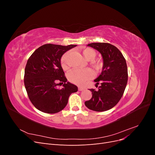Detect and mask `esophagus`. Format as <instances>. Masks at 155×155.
<instances>
[{
  "label": "esophagus",
  "instance_id": "obj_1",
  "mask_svg": "<svg viewBox=\"0 0 155 155\" xmlns=\"http://www.w3.org/2000/svg\"><path fill=\"white\" fill-rule=\"evenodd\" d=\"M78 90H79V91H82L84 90V88L81 87H78Z\"/></svg>",
  "mask_w": 155,
  "mask_h": 155
}]
</instances>
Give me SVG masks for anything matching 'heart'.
Returning a JSON list of instances; mask_svg holds the SVG:
<instances>
[{"mask_svg": "<svg viewBox=\"0 0 155 155\" xmlns=\"http://www.w3.org/2000/svg\"><path fill=\"white\" fill-rule=\"evenodd\" d=\"M83 55L84 58H85L87 61H91L95 58L96 56V52L94 50H93L90 48H87L83 50ZM68 55V52L65 53L61 59V65L62 68L64 70H67L68 68V64H67V58ZM91 66L96 71L100 70L103 64L101 61H92L91 63ZM92 76V72L89 69H85V70H78L75 69L70 71L68 74V80L78 85H82L87 81L88 79L91 78Z\"/></svg>", "mask_w": 155, "mask_h": 155, "instance_id": "b5f03b06", "label": "heart"}]
</instances>
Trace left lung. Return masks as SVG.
Here are the masks:
<instances>
[{
    "instance_id": "obj_1",
    "label": "left lung",
    "mask_w": 155,
    "mask_h": 155,
    "mask_svg": "<svg viewBox=\"0 0 155 155\" xmlns=\"http://www.w3.org/2000/svg\"><path fill=\"white\" fill-rule=\"evenodd\" d=\"M87 46L101 54L104 64L102 72L94 81L101 85L98 90L91 88L92 98L85 102L88 109L97 112L106 111L114 107L122 97L127 83L128 72L125 59L116 46L106 43H93Z\"/></svg>"
}]
</instances>
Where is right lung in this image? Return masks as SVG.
I'll return each instance as SVG.
<instances>
[{"instance_id": "obj_1", "label": "right lung", "mask_w": 155, "mask_h": 155, "mask_svg": "<svg viewBox=\"0 0 155 155\" xmlns=\"http://www.w3.org/2000/svg\"><path fill=\"white\" fill-rule=\"evenodd\" d=\"M76 46L46 44L35 50L28 60L24 82L29 99L41 112L54 114L62 110L68 97L78 91V87L70 82L61 65V58L67 51ZM58 81L64 83L61 89L57 88Z\"/></svg>"}]
</instances>
